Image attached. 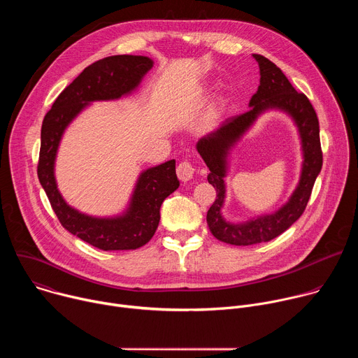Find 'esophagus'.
I'll use <instances>...</instances> for the list:
<instances>
[{
	"label": "esophagus",
	"mask_w": 358,
	"mask_h": 358,
	"mask_svg": "<svg viewBox=\"0 0 358 358\" xmlns=\"http://www.w3.org/2000/svg\"><path fill=\"white\" fill-rule=\"evenodd\" d=\"M177 176L181 181H189L194 176V166L189 160H184L177 166Z\"/></svg>",
	"instance_id": "34e87169"
}]
</instances>
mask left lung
<instances>
[{"label":"left lung","mask_w":358,"mask_h":358,"mask_svg":"<svg viewBox=\"0 0 358 358\" xmlns=\"http://www.w3.org/2000/svg\"><path fill=\"white\" fill-rule=\"evenodd\" d=\"M253 58L259 65L261 83L258 92L249 101L250 109L239 116L227 119L218 129L201 137L196 143L199 156L211 171L208 174V182L217 191V198L207 214V224L217 239L236 246L269 242L293 225L308 206L315 181L323 164L319 119L310 100L304 93L296 92L283 72L268 58L257 54ZM266 108L285 110L298 124L305 157L301 181L289 202L278 213L251 220L245 224H229L220 215L224 197L223 177L227 151Z\"/></svg>","instance_id":"obj_1"}]
</instances>
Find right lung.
Returning <instances> with one entry per match:
<instances>
[{"label": "right lung", "instance_id": "right-lung-1", "mask_svg": "<svg viewBox=\"0 0 358 358\" xmlns=\"http://www.w3.org/2000/svg\"><path fill=\"white\" fill-rule=\"evenodd\" d=\"M151 68L152 61L147 57L115 55L99 59L65 87L42 122L38 178L50 207L66 231L101 250L137 249L152 238L163 201L180 185L176 162L141 173L124 215L93 218L69 207L59 194L54 176L57 150L64 130L89 101L119 99L130 93Z\"/></svg>", "mask_w": 358, "mask_h": 358}]
</instances>
